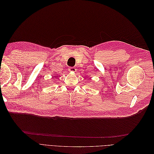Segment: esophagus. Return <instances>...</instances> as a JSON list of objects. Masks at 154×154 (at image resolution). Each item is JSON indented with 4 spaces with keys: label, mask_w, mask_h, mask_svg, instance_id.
Wrapping results in <instances>:
<instances>
[{
    "label": "esophagus",
    "mask_w": 154,
    "mask_h": 154,
    "mask_svg": "<svg viewBox=\"0 0 154 154\" xmlns=\"http://www.w3.org/2000/svg\"><path fill=\"white\" fill-rule=\"evenodd\" d=\"M76 68H74L73 67H69V71L70 72H76Z\"/></svg>",
    "instance_id": "1"
}]
</instances>
